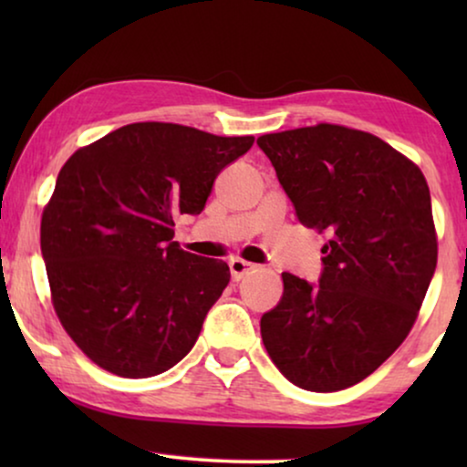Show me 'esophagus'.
<instances>
[{"mask_svg": "<svg viewBox=\"0 0 467 467\" xmlns=\"http://www.w3.org/2000/svg\"><path fill=\"white\" fill-rule=\"evenodd\" d=\"M254 264H251V261H244V259H229V272H232V278L234 280H240L242 276H244V274H248V272H253L254 270Z\"/></svg>", "mask_w": 467, "mask_h": 467, "instance_id": "1", "label": "esophagus"}]
</instances>
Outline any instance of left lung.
Wrapping results in <instances>:
<instances>
[{
	"instance_id": "1",
	"label": "left lung",
	"mask_w": 467,
	"mask_h": 467,
	"mask_svg": "<svg viewBox=\"0 0 467 467\" xmlns=\"http://www.w3.org/2000/svg\"><path fill=\"white\" fill-rule=\"evenodd\" d=\"M257 144L299 223L329 234L318 283L283 274V297L261 317L267 355L308 391L353 387L406 340L436 272L430 187L410 159L348 127Z\"/></svg>"
}]
</instances>
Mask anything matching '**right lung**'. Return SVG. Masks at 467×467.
<instances>
[{
  "instance_id": "add662e5",
  "label": "right lung",
  "mask_w": 467,
  "mask_h": 467,
  "mask_svg": "<svg viewBox=\"0 0 467 467\" xmlns=\"http://www.w3.org/2000/svg\"><path fill=\"white\" fill-rule=\"evenodd\" d=\"M253 136L133 123L76 150L44 208L40 244L57 317L88 359L125 379L174 368L229 283V265L174 242Z\"/></svg>"
}]
</instances>
